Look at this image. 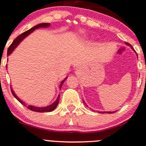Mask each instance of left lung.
Returning <instances> with one entry per match:
<instances>
[{"instance_id":"left-lung-1","label":"left lung","mask_w":146,"mask_h":146,"mask_svg":"<svg viewBox=\"0 0 146 146\" xmlns=\"http://www.w3.org/2000/svg\"><path fill=\"white\" fill-rule=\"evenodd\" d=\"M126 44L128 45V46H130L131 47V48L133 49V50H134V49H133V48L132 47V46H131V45L129 44V43H126ZM135 52H136V51H135ZM136 55H137V54H136ZM113 112H100V113H113Z\"/></svg>"}]
</instances>
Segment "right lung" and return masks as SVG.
<instances>
[{"label": "right lung", "instance_id": "1", "mask_svg": "<svg viewBox=\"0 0 146 146\" xmlns=\"http://www.w3.org/2000/svg\"><path fill=\"white\" fill-rule=\"evenodd\" d=\"M50 26V24L49 23H41V24H38V25H37L36 26L34 27H32L31 29H30L27 30V31H25V32L22 33V34H20L19 36H18L17 38H15L14 40H13V42L12 43V44L10 45V47L8 48V49H7V55H10V54L12 53V52H13V50H14V49L16 47L18 46V44H19V43H20L21 41H22V40L24 39V38H25V37H27L29 34H31V32H33V31H34L35 29H38L40 27H48ZM67 76L65 78V79H64V80L62 81V82H61L60 85V89L61 88H62V86L63 83H64V81L67 79ZM11 91H12V94H13V95L14 96V97L16 99L18 100V101L20 103H22V105H24V106H26V104H25V103H24L23 101H22V100H20V99L19 98L17 97V96H16V94H15L14 91H13V90H12V88H11ZM59 100H60V95L58 96V98H57V100H55V102H54L53 103H52V104L50 105V106H46V107H43V108H37V107H34L33 106H30V105H29L27 107L28 109L31 110L32 111H34V112H51V111H52L53 110H55V108H56L57 106L58 105V103H59Z\"/></svg>", "mask_w": 146, "mask_h": 146}]
</instances>
